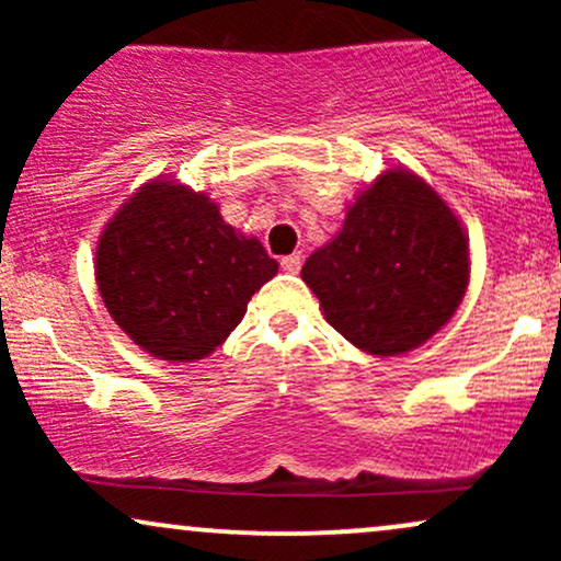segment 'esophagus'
Here are the masks:
<instances>
[{"label":"esophagus","mask_w":561,"mask_h":561,"mask_svg":"<svg viewBox=\"0 0 561 561\" xmlns=\"http://www.w3.org/2000/svg\"><path fill=\"white\" fill-rule=\"evenodd\" d=\"M282 272H287V274H298L300 272V255L298 253H293V255H285V259H282Z\"/></svg>","instance_id":"34e87169"}]
</instances>
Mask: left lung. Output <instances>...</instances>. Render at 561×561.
<instances>
[{
  "mask_svg": "<svg viewBox=\"0 0 561 561\" xmlns=\"http://www.w3.org/2000/svg\"><path fill=\"white\" fill-rule=\"evenodd\" d=\"M324 317L375 356L422 345L454 317L469 282L459 218L409 171H388L347 208L330 244L302 266Z\"/></svg>",
  "mask_w": 561,
  "mask_h": 561,
  "instance_id": "left-lung-1",
  "label": "left lung"
}]
</instances>
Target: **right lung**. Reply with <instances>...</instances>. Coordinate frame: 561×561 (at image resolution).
<instances>
[{
  "label": "right lung",
  "instance_id": "add662e5",
  "mask_svg": "<svg viewBox=\"0 0 561 561\" xmlns=\"http://www.w3.org/2000/svg\"><path fill=\"white\" fill-rule=\"evenodd\" d=\"M94 268L107 311L134 343L163 362H197L279 266L205 195L150 182L102 231Z\"/></svg>",
  "mask_w": 561,
  "mask_h": 561
}]
</instances>
